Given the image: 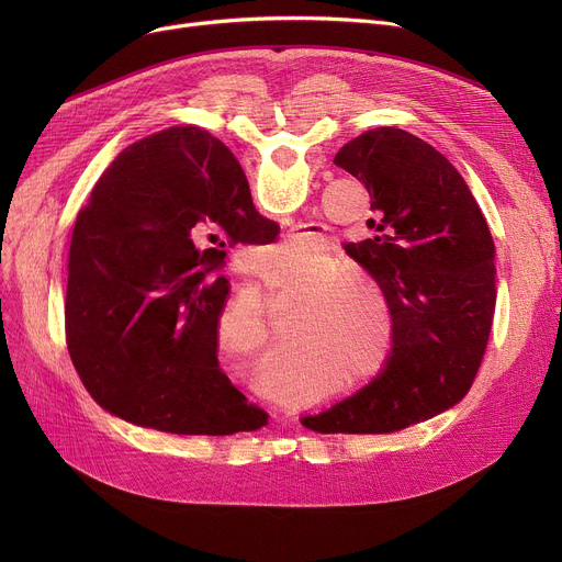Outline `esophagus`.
Here are the masks:
<instances>
[{"label":"esophagus","instance_id":"obj_1","mask_svg":"<svg viewBox=\"0 0 562 562\" xmlns=\"http://www.w3.org/2000/svg\"><path fill=\"white\" fill-rule=\"evenodd\" d=\"M314 236H321V232H316V234H314Z\"/></svg>","mask_w":562,"mask_h":562}]
</instances>
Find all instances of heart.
<instances>
[{
	"label": "heart",
	"instance_id": "obj_1",
	"mask_svg": "<svg viewBox=\"0 0 562 562\" xmlns=\"http://www.w3.org/2000/svg\"><path fill=\"white\" fill-rule=\"evenodd\" d=\"M301 244L286 241L269 252L278 261L296 259ZM346 261L321 250L293 261L280 276L266 280L271 296L301 293V307L289 321L293 362H271L263 385L291 398L310 390L299 371L328 369L341 373V390L367 385L385 373L396 341L394 307L385 289L362 273H346ZM216 341L248 360H259L276 346V333L263 307L250 299L234 303L218 321Z\"/></svg>",
	"mask_w": 562,
	"mask_h": 562
}]
</instances>
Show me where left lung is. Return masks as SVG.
I'll return each mask as SVG.
<instances>
[{"instance_id": "obj_1", "label": "left lung", "mask_w": 562, "mask_h": 562, "mask_svg": "<svg viewBox=\"0 0 562 562\" xmlns=\"http://www.w3.org/2000/svg\"><path fill=\"white\" fill-rule=\"evenodd\" d=\"M335 164L367 187L378 234L346 252L394 307L385 373L301 424L316 432H394L464 398L490 339L494 241L462 175L435 147L396 127L348 140Z\"/></svg>"}]
</instances>
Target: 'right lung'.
I'll list each match as a JSON object with an SVG mask.
<instances>
[{"label": "right lung", "mask_w": 562, "mask_h": 562, "mask_svg": "<svg viewBox=\"0 0 562 562\" xmlns=\"http://www.w3.org/2000/svg\"><path fill=\"white\" fill-rule=\"evenodd\" d=\"M255 225L239 161L200 127H168L111 161L77 216L66 291L70 360L98 405L175 435L266 424L216 358L229 286L212 276V244H252Z\"/></svg>", "instance_id": "add662e5"}]
</instances>
